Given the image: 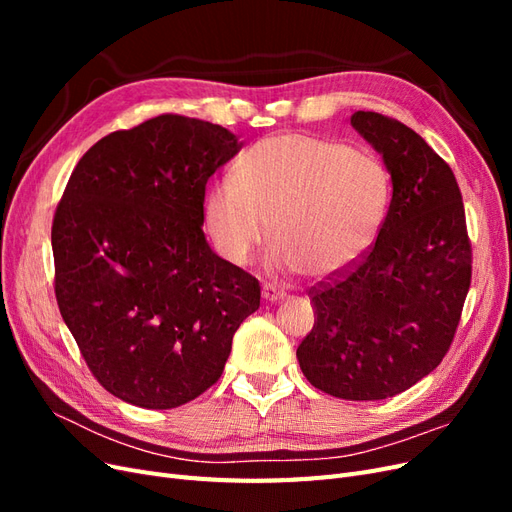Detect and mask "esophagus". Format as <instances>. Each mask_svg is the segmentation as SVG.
<instances>
[{"label": "esophagus", "mask_w": 512, "mask_h": 512, "mask_svg": "<svg viewBox=\"0 0 512 512\" xmlns=\"http://www.w3.org/2000/svg\"><path fill=\"white\" fill-rule=\"evenodd\" d=\"M284 297H286V292H284L282 288H277V286H273V284H265V286H262V299H265V301L277 303V301H282Z\"/></svg>", "instance_id": "obj_1"}]
</instances>
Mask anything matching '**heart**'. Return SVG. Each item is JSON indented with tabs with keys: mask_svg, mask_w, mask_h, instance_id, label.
I'll use <instances>...</instances> for the list:
<instances>
[{
	"mask_svg": "<svg viewBox=\"0 0 512 512\" xmlns=\"http://www.w3.org/2000/svg\"><path fill=\"white\" fill-rule=\"evenodd\" d=\"M389 175L367 151L331 138L280 134L247 149L235 177L205 196V228L232 265L267 239L273 265L327 277L363 256L389 209Z\"/></svg>",
	"mask_w": 512,
	"mask_h": 512,
	"instance_id": "obj_1",
	"label": "heart"
}]
</instances>
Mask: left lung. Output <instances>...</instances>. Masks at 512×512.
<instances>
[{
  "label": "left lung",
  "mask_w": 512,
  "mask_h": 512,
  "mask_svg": "<svg viewBox=\"0 0 512 512\" xmlns=\"http://www.w3.org/2000/svg\"><path fill=\"white\" fill-rule=\"evenodd\" d=\"M352 128L391 175L376 243L309 290L314 329L297 348L303 376L339 399L378 401L440 365L472 280V247L457 179L404 123L356 111Z\"/></svg>",
  "instance_id": "left-lung-1"
}]
</instances>
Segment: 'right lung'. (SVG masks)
Instances as JSON below:
<instances>
[{
  "instance_id": "add662e5",
  "label": "right lung",
  "mask_w": 512,
  "mask_h": 512,
  "mask_svg": "<svg viewBox=\"0 0 512 512\" xmlns=\"http://www.w3.org/2000/svg\"><path fill=\"white\" fill-rule=\"evenodd\" d=\"M243 143L222 126L153 117L104 136L72 170L53 230L55 297L108 393L168 410L218 382L256 277L211 250L209 177Z\"/></svg>"
}]
</instances>
